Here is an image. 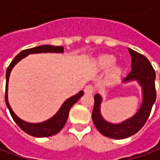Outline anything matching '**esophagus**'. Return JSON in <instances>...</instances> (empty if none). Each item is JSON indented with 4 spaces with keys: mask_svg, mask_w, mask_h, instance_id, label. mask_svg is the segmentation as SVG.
<instances>
[{
    "mask_svg": "<svg viewBox=\"0 0 160 160\" xmlns=\"http://www.w3.org/2000/svg\"><path fill=\"white\" fill-rule=\"evenodd\" d=\"M93 92H94V88H93L92 85H86L84 87V92L86 94H92Z\"/></svg>",
    "mask_w": 160,
    "mask_h": 160,
    "instance_id": "34e87169",
    "label": "esophagus"
}]
</instances>
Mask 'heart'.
Masks as SVG:
<instances>
[{
	"label": "heart",
	"instance_id": "obj_1",
	"mask_svg": "<svg viewBox=\"0 0 160 160\" xmlns=\"http://www.w3.org/2000/svg\"><path fill=\"white\" fill-rule=\"evenodd\" d=\"M116 63V58L112 56V55H108V54H105V55H102L99 58L96 59V66L98 68L102 69V70H106L110 68H112ZM122 72V68L119 67H115L112 72H111V78H115L118 76H119Z\"/></svg>",
	"mask_w": 160,
	"mask_h": 160
}]
</instances>
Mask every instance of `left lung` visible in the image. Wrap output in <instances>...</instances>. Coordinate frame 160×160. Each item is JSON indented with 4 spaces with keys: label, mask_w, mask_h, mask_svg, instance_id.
Here are the masks:
<instances>
[{
    "label": "left lung",
    "mask_w": 160,
    "mask_h": 160,
    "mask_svg": "<svg viewBox=\"0 0 160 160\" xmlns=\"http://www.w3.org/2000/svg\"><path fill=\"white\" fill-rule=\"evenodd\" d=\"M131 55L132 71L122 80V83L137 82L142 88V101L138 110L131 118L120 123H110L104 119L101 113L102 97L99 93L94 95V107L92 114V118L98 131L104 136L113 139H125L135 134L144 126L151 108L156 101L155 79L156 74L151 62L145 56L128 48Z\"/></svg>",
    "instance_id": "8db88e82"
}]
</instances>
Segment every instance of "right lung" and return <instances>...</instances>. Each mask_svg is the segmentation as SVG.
Returning a JSON list of instances; mask_svg holds the SVG:
<instances>
[{
	"instance_id": "add662e5",
	"label": "right lung",
	"mask_w": 160,
	"mask_h": 160,
	"mask_svg": "<svg viewBox=\"0 0 160 160\" xmlns=\"http://www.w3.org/2000/svg\"><path fill=\"white\" fill-rule=\"evenodd\" d=\"M63 53L64 48L62 46H53V45H42L37 46L28 50H24L21 52H19L16 56L14 59L11 61V63L7 68L6 71V91H5V102L7 108H9V113L11 115L13 120L16 124L21 128L25 132L28 133L29 135H32L34 137H49L58 133L63 127L68 118V114L71 107L83 95V91H80L76 95L71 96L70 98L67 99L61 107L59 108L58 111L55 115L49 119L42 121L40 123H29L26 122L25 120L19 118L12 110L9 103L8 99V88H9V79L10 76V72L12 68L15 67L17 63H18L22 58H26L29 54H34V53Z\"/></svg>"
}]
</instances>
